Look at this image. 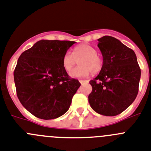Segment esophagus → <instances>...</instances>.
<instances>
[{"label": "esophagus", "mask_w": 151, "mask_h": 151, "mask_svg": "<svg viewBox=\"0 0 151 151\" xmlns=\"http://www.w3.org/2000/svg\"><path fill=\"white\" fill-rule=\"evenodd\" d=\"M80 81V83H81V85H83V84L88 83H89V81H82V80H81V81Z\"/></svg>", "instance_id": "1"}]
</instances>
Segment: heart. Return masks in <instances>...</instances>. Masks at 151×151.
Here are the masks:
<instances>
[{
    "label": "heart",
    "mask_w": 151,
    "mask_h": 151,
    "mask_svg": "<svg viewBox=\"0 0 151 151\" xmlns=\"http://www.w3.org/2000/svg\"><path fill=\"white\" fill-rule=\"evenodd\" d=\"M80 60V65L70 73L72 77H84L91 72L99 73L102 69L103 60L97 54L96 49L89 44H80L74 47L72 54L67 52L62 58V67L69 72Z\"/></svg>",
    "instance_id": "1"
}]
</instances>
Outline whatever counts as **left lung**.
Segmentation results:
<instances>
[{
  "label": "left lung",
  "mask_w": 151,
  "mask_h": 151,
  "mask_svg": "<svg viewBox=\"0 0 151 151\" xmlns=\"http://www.w3.org/2000/svg\"><path fill=\"white\" fill-rule=\"evenodd\" d=\"M98 47L103 56L99 75L89 81L91 108L104 116H116L135 101L138 92L141 69L135 52L111 36L99 38Z\"/></svg>",
  "instance_id": "left-lung-1"
}]
</instances>
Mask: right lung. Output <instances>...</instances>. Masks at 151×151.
I'll use <instances>...</instances> for the list:
<instances>
[{
  "label": "right lung",
  "mask_w": 151,
  "mask_h": 151,
  "mask_svg": "<svg viewBox=\"0 0 151 151\" xmlns=\"http://www.w3.org/2000/svg\"><path fill=\"white\" fill-rule=\"evenodd\" d=\"M74 41L41 40L23 52L15 68L16 94L23 107L43 119L65 114L81 83L70 78L62 58Z\"/></svg>",
  "instance_id": "obj_1"
}]
</instances>
